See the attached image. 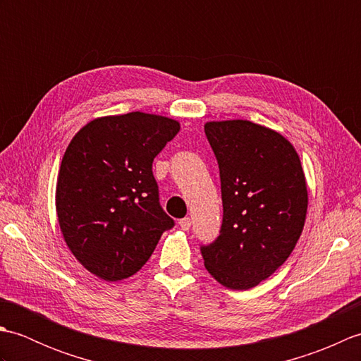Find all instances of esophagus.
Here are the masks:
<instances>
[{
    "mask_svg": "<svg viewBox=\"0 0 361 361\" xmlns=\"http://www.w3.org/2000/svg\"><path fill=\"white\" fill-rule=\"evenodd\" d=\"M178 225H180V228L183 229V231H189L190 225H192V221H190L189 217H185V219H181V220L178 221Z\"/></svg>",
    "mask_w": 361,
    "mask_h": 361,
    "instance_id": "obj_1",
    "label": "esophagus"
}]
</instances>
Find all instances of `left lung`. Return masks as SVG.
<instances>
[{
    "instance_id": "8db88e82",
    "label": "left lung",
    "mask_w": 361,
    "mask_h": 361,
    "mask_svg": "<svg viewBox=\"0 0 361 361\" xmlns=\"http://www.w3.org/2000/svg\"><path fill=\"white\" fill-rule=\"evenodd\" d=\"M217 158L224 220L200 251L221 286L248 290L286 262L302 233L307 185L298 153L281 133L250 121L206 122Z\"/></svg>"
}]
</instances>
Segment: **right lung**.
<instances>
[{"instance_id": "1", "label": "right lung", "mask_w": 361, "mask_h": 361, "mask_svg": "<svg viewBox=\"0 0 361 361\" xmlns=\"http://www.w3.org/2000/svg\"><path fill=\"white\" fill-rule=\"evenodd\" d=\"M180 132L173 119L132 111L97 118L60 164L56 209L75 259L104 281L130 278L175 221L163 211L152 163Z\"/></svg>"}]
</instances>
